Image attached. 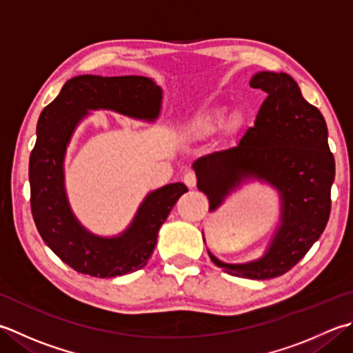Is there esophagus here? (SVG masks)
<instances>
[{
    "label": "esophagus",
    "instance_id": "esophagus-1",
    "mask_svg": "<svg viewBox=\"0 0 353 353\" xmlns=\"http://www.w3.org/2000/svg\"><path fill=\"white\" fill-rule=\"evenodd\" d=\"M183 182L186 183V186H190V188H192V186H196V183H197V174H196L194 171H188L183 176Z\"/></svg>",
    "mask_w": 353,
    "mask_h": 353
}]
</instances>
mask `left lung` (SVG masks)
<instances>
[{
  "instance_id": "1",
  "label": "left lung",
  "mask_w": 353,
  "mask_h": 353,
  "mask_svg": "<svg viewBox=\"0 0 353 353\" xmlns=\"http://www.w3.org/2000/svg\"><path fill=\"white\" fill-rule=\"evenodd\" d=\"M252 88L268 94L236 147L197 159V188L214 211L231 190L248 179L274 185L281 196V225L263 259L228 265L212 254V263L236 277L268 280L286 274L305 257L330 216L335 159L320 110L301 96L286 73L260 72Z\"/></svg>"
}]
</instances>
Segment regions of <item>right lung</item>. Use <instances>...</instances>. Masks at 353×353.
<instances>
[{
  "mask_svg": "<svg viewBox=\"0 0 353 353\" xmlns=\"http://www.w3.org/2000/svg\"><path fill=\"white\" fill-rule=\"evenodd\" d=\"M161 99V87L145 76L82 74L67 81L39 114L29 162L32 216L47 246L76 272L110 279L143 268L154 251L159 228L188 188L183 183L163 186L148 194L122 236H93L76 222L64 191L62 161L73 130L87 110L98 108L153 121Z\"/></svg>",
  "mask_w": 353,
  "mask_h": 353,
  "instance_id": "add662e5",
  "label": "right lung"
}]
</instances>
